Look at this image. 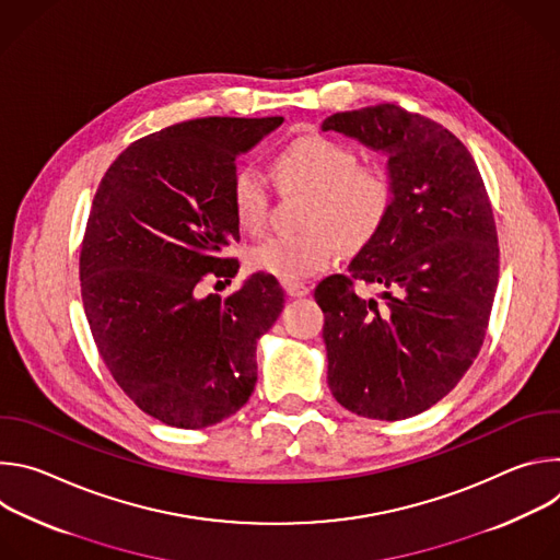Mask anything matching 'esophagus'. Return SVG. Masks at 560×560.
<instances>
[{
    "mask_svg": "<svg viewBox=\"0 0 560 560\" xmlns=\"http://www.w3.org/2000/svg\"><path fill=\"white\" fill-rule=\"evenodd\" d=\"M283 290L288 296H305L310 292V288L301 281H283Z\"/></svg>",
    "mask_w": 560,
    "mask_h": 560,
    "instance_id": "obj_1",
    "label": "esophagus"
}]
</instances>
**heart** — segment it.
<instances>
[{"label":"heart","instance_id":"1","mask_svg":"<svg viewBox=\"0 0 560 560\" xmlns=\"http://www.w3.org/2000/svg\"><path fill=\"white\" fill-rule=\"evenodd\" d=\"M275 177L285 188L310 190L303 232L272 234L259 242L250 261L283 281L307 279L330 268L341 248H365L385 225L394 206V182L381 166H359L357 152L326 135H301L272 156ZM230 203L244 230H264L270 214V186L255 166L236 168Z\"/></svg>","mask_w":560,"mask_h":560}]
</instances>
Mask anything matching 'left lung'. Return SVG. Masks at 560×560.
I'll list each match as a JSON object with an SVG mask.
<instances>
[{
	"label": "left lung",
	"mask_w": 560,
	"mask_h": 560,
	"mask_svg": "<svg viewBox=\"0 0 560 560\" xmlns=\"http://www.w3.org/2000/svg\"><path fill=\"white\" fill-rule=\"evenodd\" d=\"M322 130L387 156L394 206L372 242L314 290L326 314L328 385L368 419L425 412L483 346L499 283L492 206L469 150L441 124L394 104L337 113ZM354 278L381 284L374 300Z\"/></svg>",
	"instance_id": "left-lung-1"
}]
</instances>
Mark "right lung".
<instances>
[{
  "label": "right lung",
  "instance_id": "1",
  "mask_svg": "<svg viewBox=\"0 0 560 560\" xmlns=\"http://www.w3.org/2000/svg\"><path fill=\"white\" fill-rule=\"evenodd\" d=\"M283 117H203L130 143L104 175L89 217L79 279L97 350L119 387L156 421L199 430L244 408L257 383V341L283 290L257 272L230 296L238 242L230 203L236 156Z\"/></svg>",
  "mask_w": 560,
  "mask_h": 560
}]
</instances>
